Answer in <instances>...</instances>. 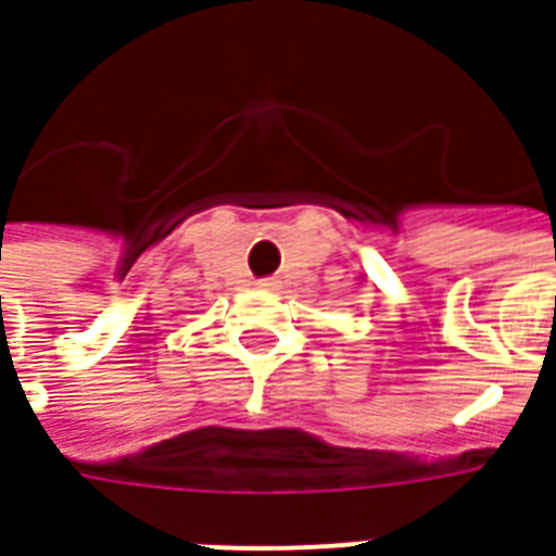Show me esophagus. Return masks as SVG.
<instances>
[{
	"label": "esophagus",
	"instance_id": "1",
	"mask_svg": "<svg viewBox=\"0 0 556 556\" xmlns=\"http://www.w3.org/2000/svg\"><path fill=\"white\" fill-rule=\"evenodd\" d=\"M258 286H262V289H277V279H262Z\"/></svg>",
	"mask_w": 556,
	"mask_h": 556
}]
</instances>
